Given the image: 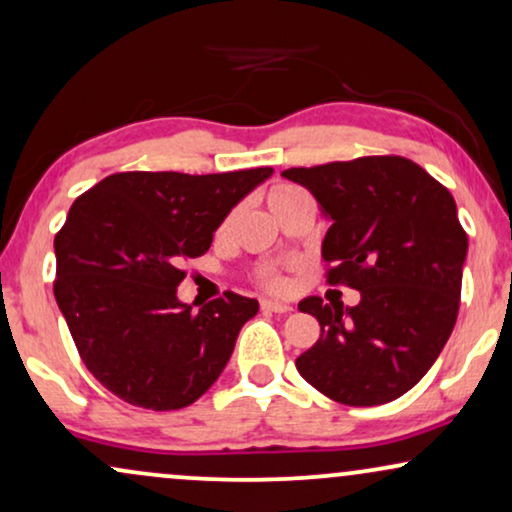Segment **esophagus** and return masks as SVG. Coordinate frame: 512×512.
<instances>
[{
    "instance_id": "34e87169",
    "label": "esophagus",
    "mask_w": 512,
    "mask_h": 512,
    "mask_svg": "<svg viewBox=\"0 0 512 512\" xmlns=\"http://www.w3.org/2000/svg\"><path fill=\"white\" fill-rule=\"evenodd\" d=\"M260 307L264 309V312H276V314H288L293 312V307L286 302H274V300H262Z\"/></svg>"
}]
</instances>
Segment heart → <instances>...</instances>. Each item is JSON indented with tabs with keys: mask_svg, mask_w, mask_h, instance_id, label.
I'll return each instance as SVG.
<instances>
[{
	"mask_svg": "<svg viewBox=\"0 0 512 512\" xmlns=\"http://www.w3.org/2000/svg\"><path fill=\"white\" fill-rule=\"evenodd\" d=\"M295 193H300V189H295V186H290V184H276V186H271L269 193H267L269 208H271V210L278 208V205L286 203L288 198H293ZM226 226H229V219H226V222L222 224V231L226 229ZM257 283H260L262 288H267L269 293H286V290H288V278L283 276V271L276 269V267L262 269L260 274H257Z\"/></svg>",
	"mask_w": 512,
	"mask_h": 512,
	"instance_id": "heart-1",
	"label": "heart"
}]
</instances>
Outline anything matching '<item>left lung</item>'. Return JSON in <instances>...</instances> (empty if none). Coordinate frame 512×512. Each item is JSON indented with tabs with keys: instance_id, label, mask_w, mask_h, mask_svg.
<instances>
[{
	"instance_id": "8db88e82",
	"label": "left lung",
	"mask_w": 512,
	"mask_h": 512,
	"mask_svg": "<svg viewBox=\"0 0 512 512\" xmlns=\"http://www.w3.org/2000/svg\"><path fill=\"white\" fill-rule=\"evenodd\" d=\"M283 177L312 191L331 219L326 281L361 293L357 307L297 304L321 326L297 371L338 404H387L430 371L454 331L468 252L456 200L401 155L290 167Z\"/></svg>"
}]
</instances>
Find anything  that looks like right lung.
Here are the masks:
<instances>
[{"label": "right lung", "instance_id": "add662e5", "mask_svg": "<svg viewBox=\"0 0 512 512\" xmlns=\"http://www.w3.org/2000/svg\"><path fill=\"white\" fill-rule=\"evenodd\" d=\"M271 167L222 174L118 172L84 191L54 238V295L87 371L115 397L184 409L224 371L257 300L226 290L203 307L177 300L184 260Z\"/></svg>", "mask_w": 512, "mask_h": 512}]
</instances>
